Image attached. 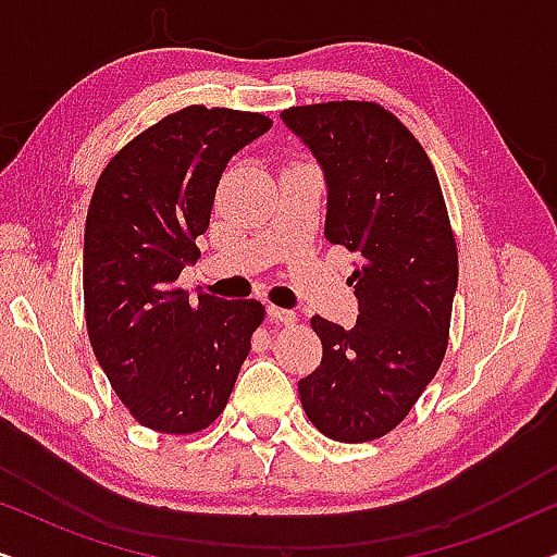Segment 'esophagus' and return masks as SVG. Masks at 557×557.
Masks as SVG:
<instances>
[{"instance_id":"esophagus-1","label":"esophagus","mask_w":557,"mask_h":557,"mask_svg":"<svg viewBox=\"0 0 557 557\" xmlns=\"http://www.w3.org/2000/svg\"><path fill=\"white\" fill-rule=\"evenodd\" d=\"M269 317L273 319V322H281V324H296V311L292 309H281V307H273V304H269Z\"/></svg>"}]
</instances>
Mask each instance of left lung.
Instances as JSON below:
<instances>
[{"label": "left lung", "mask_w": 557, "mask_h": 557, "mask_svg": "<svg viewBox=\"0 0 557 557\" xmlns=\"http://www.w3.org/2000/svg\"><path fill=\"white\" fill-rule=\"evenodd\" d=\"M284 124L326 180L324 238L355 253V326L311 317L322 364L299 380L309 421L362 444L410 413L444 362L459 256L436 170L413 134L370 101L294 106Z\"/></svg>", "instance_id": "obj_1"}]
</instances>
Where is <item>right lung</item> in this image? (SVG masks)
<instances>
[{
	"label": "right lung",
	"mask_w": 557,
	"mask_h": 557,
	"mask_svg": "<svg viewBox=\"0 0 557 557\" xmlns=\"http://www.w3.org/2000/svg\"><path fill=\"white\" fill-rule=\"evenodd\" d=\"M263 113L187 106L134 136L96 182L83 246V296L94 355L136 421L197 433L231 398L256 299L225 301L177 286L200 250L225 164L271 128Z\"/></svg>",
	"instance_id": "add662e5"
}]
</instances>
